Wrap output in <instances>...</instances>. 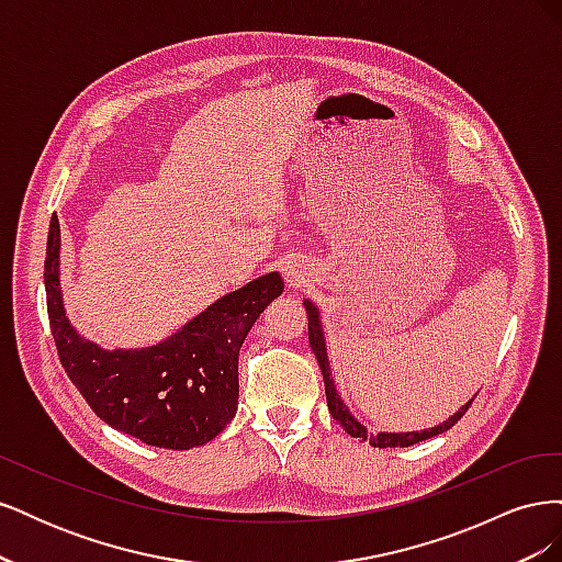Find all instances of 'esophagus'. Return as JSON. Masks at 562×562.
Segmentation results:
<instances>
[{"instance_id": "34e87169", "label": "esophagus", "mask_w": 562, "mask_h": 562, "mask_svg": "<svg viewBox=\"0 0 562 562\" xmlns=\"http://www.w3.org/2000/svg\"><path fill=\"white\" fill-rule=\"evenodd\" d=\"M281 274L285 279L288 285H302L304 279H307V267H304V262L300 258H288L283 265H281Z\"/></svg>"}]
</instances>
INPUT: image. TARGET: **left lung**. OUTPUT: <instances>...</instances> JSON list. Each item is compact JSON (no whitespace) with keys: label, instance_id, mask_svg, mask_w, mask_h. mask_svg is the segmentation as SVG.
Instances as JSON below:
<instances>
[{"label":"left lung","instance_id":"8db88e82","mask_svg":"<svg viewBox=\"0 0 562 562\" xmlns=\"http://www.w3.org/2000/svg\"><path fill=\"white\" fill-rule=\"evenodd\" d=\"M304 310H307V318H310V345L312 351L318 361L321 368V375H323V384H326V398H328V411L333 415V419L342 427L349 436L359 438V440H368L372 448H407V446H415L422 443V440L434 438L438 434H446L448 429H452L454 424L464 417V413L469 411V405L473 403V398H469L462 407L454 415H450L443 424H438V427L431 429H422V431H401V434H391V431H380V434H370L368 427L356 419L349 413V405L342 401V396L337 394V386L333 380V370L328 363V349H326V337H323V326H321V314L316 310V304L312 300H304Z\"/></svg>","mask_w":562,"mask_h":562}]
</instances>
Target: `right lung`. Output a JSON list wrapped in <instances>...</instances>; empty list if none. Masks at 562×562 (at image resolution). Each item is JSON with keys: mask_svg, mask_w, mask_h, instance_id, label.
Instances as JSON below:
<instances>
[{"mask_svg": "<svg viewBox=\"0 0 562 562\" xmlns=\"http://www.w3.org/2000/svg\"><path fill=\"white\" fill-rule=\"evenodd\" d=\"M44 285L50 333L67 378L112 429L168 450L206 446L239 407V349L252 323L283 293L279 271L215 300L192 321L143 349H103L65 316L60 223L50 217Z\"/></svg>", "mask_w": 562, "mask_h": 562, "instance_id": "obj_1", "label": "right lung"}]
</instances>
